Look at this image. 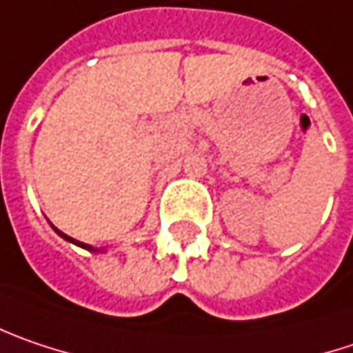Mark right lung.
Returning a JSON list of instances; mask_svg holds the SVG:
<instances>
[{"instance_id":"right-lung-1","label":"right lung","mask_w":353,"mask_h":353,"mask_svg":"<svg viewBox=\"0 0 353 353\" xmlns=\"http://www.w3.org/2000/svg\"><path fill=\"white\" fill-rule=\"evenodd\" d=\"M53 230H55V232H57V234H59L61 238L68 239V241H72V243H75V245H79V248H83V250H90V252H97V250H94L92 245H88V243H81V241H77V239H73V238H70V236H65V234H63V232H59L57 228H53Z\"/></svg>"}]
</instances>
